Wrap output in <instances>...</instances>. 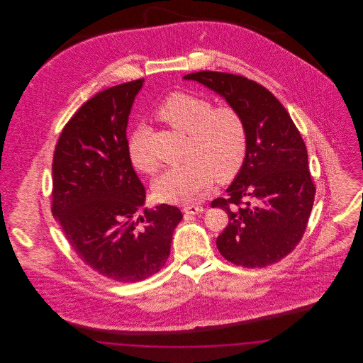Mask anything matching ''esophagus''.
<instances>
[{"instance_id": "obj_1", "label": "esophagus", "mask_w": 363, "mask_h": 363, "mask_svg": "<svg viewBox=\"0 0 363 363\" xmlns=\"http://www.w3.org/2000/svg\"><path fill=\"white\" fill-rule=\"evenodd\" d=\"M182 211L185 213H190V215H197V213H201L204 212V207L201 206H186V207L182 208Z\"/></svg>"}]
</instances>
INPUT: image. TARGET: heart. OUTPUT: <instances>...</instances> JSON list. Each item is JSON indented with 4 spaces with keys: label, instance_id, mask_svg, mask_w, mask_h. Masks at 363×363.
Listing matches in <instances>:
<instances>
[{
    "label": "heart",
    "instance_id": "1",
    "mask_svg": "<svg viewBox=\"0 0 363 363\" xmlns=\"http://www.w3.org/2000/svg\"><path fill=\"white\" fill-rule=\"evenodd\" d=\"M157 117L189 135L186 162L169 167L154 181L157 200L191 203L207 191L213 179L225 182L240 172L246 156L247 132L241 114L230 107H215L206 98L177 92L163 101ZM132 164L143 173L159 167L150 144V130L141 125L128 141Z\"/></svg>",
    "mask_w": 363,
    "mask_h": 363
}]
</instances>
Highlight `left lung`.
<instances>
[{
  "instance_id": "obj_1",
  "label": "left lung",
  "mask_w": 363,
  "mask_h": 363,
  "mask_svg": "<svg viewBox=\"0 0 363 363\" xmlns=\"http://www.w3.org/2000/svg\"><path fill=\"white\" fill-rule=\"evenodd\" d=\"M184 80L220 95L246 125L241 169L225 190L228 197L211 204L228 215L216 240L220 255L246 268L280 261L301 241L315 193L306 145L290 114L265 86L243 76L203 70Z\"/></svg>"
}]
</instances>
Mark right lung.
Returning a JSON list of instances; mask_svg holds the SVG:
<instances>
[{
    "label": "right lung",
    "mask_w": 363,
    "mask_h": 363,
    "mask_svg": "<svg viewBox=\"0 0 363 363\" xmlns=\"http://www.w3.org/2000/svg\"><path fill=\"white\" fill-rule=\"evenodd\" d=\"M143 84L111 86L86 101L65 125L52 159L54 218L88 267L122 283L160 271L182 220L173 206L144 208L145 189L128 154V120Z\"/></svg>",
    "instance_id": "1"
}]
</instances>
